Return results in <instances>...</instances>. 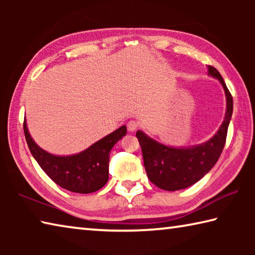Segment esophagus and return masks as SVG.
<instances>
[{
    "label": "esophagus",
    "instance_id": "1",
    "mask_svg": "<svg viewBox=\"0 0 255 255\" xmlns=\"http://www.w3.org/2000/svg\"><path fill=\"white\" fill-rule=\"evenodd\" d=\"M137 127H138V123L135 122V120H130V122H128V124H127V129L129 132L135 131Z\"/></svg>",
    "mask_w": 255,
    "mask_h": 255
}]
</instances>
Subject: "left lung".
Returning <instances> with one entry per match:
<instances>
[{
  "label": "left lung",
  "mask_w": 255,
  "mask_h": 255,
  "mask_svg": "<svg viewBox=\"0 0 255 255\" xmlns=\"http://www.w3.org/2000/svg\"><path fill=\"white\" fill-rule=\"evenodd\" d=\"M208 74L221 82L226 96L225 118L209 140L189 147H173L158 143L144 131L136 132L143 152L146 173L150 182L159 189L176 191L195 184L213 169L223 152L233 114V98L215 67L208 66Z\"/></svg>",
  "instance_id": "1"
}]
</instances>
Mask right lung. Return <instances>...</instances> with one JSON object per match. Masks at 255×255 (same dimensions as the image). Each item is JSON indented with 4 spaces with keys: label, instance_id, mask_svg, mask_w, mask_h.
<instances>
[{
    "label": "right lung",
    "instance_id": "obj_1",
    "mask_svg": "<svg viewBox=\"0 0 255 255\" xmlns=\"http://www.w3.org/2000/svg\"><path fill=\"white\" fill-rule=\"evenodd\" d=\"M23 130L30 152L45 173L59 187L77 193L98 191L108 182L110 150L127 133L126 126H122L83 152L59 156L46 152L34 143L25 119Z\"/></svg>",
    "mask_w": 255,
    "mask_h": 255
}]
</instances>
